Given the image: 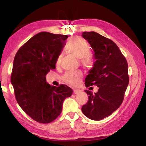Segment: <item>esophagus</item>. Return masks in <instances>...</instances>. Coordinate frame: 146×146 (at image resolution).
Segmentation results:
<instances>
[{"label":"esophagus","instance_id":"esophagus-1","mask_svg":"<svg viewBox=\"0 0 146 146\" xmlns=\"http://www.w3.org/2000/svg\"><path fill=\"white\" fill-rule=\"evenodd\" d=\"M80 90H77V89H75L74 90V93L75 94H78L79 92H80Z\"/></svg>","mask_w":146,"mask_h":146}]
</instances>
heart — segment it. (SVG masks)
I'll list each match as a JSON object with an SVG mask.
<instances>
[{"label": "heart", "instance_id": "b5f03b06", "mask_svg": "<svg viewBox=\"0 0 146 146\" xmlns=\"http://www.w3.org/2000/svg\"><path fill=\"white\" fill-rule=\"evenodd\" d=\"M66 48L71 54L78 58L80 59L82 64L90 66L91 64V60L86 54L90 50V46L88 42L80 36H74L68 39L66 44ZM63 55L60 54L56 61V65H60ZM83 75L80 72L69 71L66 72L63 76V81L70 86H77L80 84Z\"/></svg>", "mask_w": 146, "mask_h": 146}]
</instances>
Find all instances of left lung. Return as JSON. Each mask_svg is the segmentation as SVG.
<instances>
[{"label": "left lung", "instance_id": "obj_1", "mask_svg": "<svg viewBox=\"0 0 146 146\" xmlns=\"http://www.w3.org/2000/svg\"><path fill=\"white\" fill-rule=\"evenodd\" d=\"M82 36L90 44L96 60L85 78V86L96 85L98 91L88 96L82 111L89 119L100 121L120 107L129 84L128 64L117 46L111 39L95 32H83Z\"/></svg>", "mask_w": 146, "mask_h": 146}]
</instances>
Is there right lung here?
I'll list each match as a JSON object with an SVG mask.
<instances>
[{"mask_svg":"<svg viewBox=\"0 0 146 146\" xmlns=\"http://www.w3.org/2000/svg\"><path fill=\"white\" fill-rule=\"evenodd\" d=\"M67 35L42 32L34 35L17 51L11 77L16 99L33 120L47 123L62 110L63 101L72 94L66 85H50L46 76L55 69L56 61L65 45Z\"/></svg>","mask_w":146,"mask_h":146,"instance_id":"add662e5","label":"right lung"}]
</instances>
